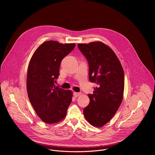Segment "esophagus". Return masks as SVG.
I'll return each mask as SVG.
<instances>
[{"label": "esophagus", "mask_w": 155, "mask_h": 155, "mask_svg": "<svg viewBox=\"0 0 155 155\" xmlns=\"http://www.w3.org/2000/svg\"><path fill=\"white\" fill-rule=\"evenodd\" d=\"M81 93H76V92H74V96L75 97H78V96H80V95H81Z\"/></svg>", "instance_id": "esophagus-1"}]
</instances>
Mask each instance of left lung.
Wrapping results in <instances>:
<instances>
[{
	"instance_id": "left-lung-1",
	"label": "left lung",
	"mask_w": 155,
	"mask_h": 155,
	"mask_svg": "<svg viewBox=\"0 0 155 155\" xmlns=\"http://www.w3.org/2000/svg\"><path fill=\"white\" fill-rule=\"evenodd\" d=\"M89 65V80L94 83L90 102L83 109L86 120L95 127H102L116 114L124 92V75L114 51L101 41L78 44Z\"/></svg>"
}]
</instances>
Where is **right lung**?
<instances>
[{
  "instance_id": "obj_1",
  "label": "right lung",
  "mask_w": 155,
  "mask_h": 155,
  "mask_svg": "<svg viewBox=\"0 0 155 155\" xmlns=\"http://www.w3.org/2000/svg\"><path fill=\"white\" fill-rule=\"evenodd\" d=\"M75 43L47 41L36 50L30 61L27 75L29 101L37 115L46 123L63 120L72 102V93L55 85L63 58L75 48Z\"/></svg>"
}]
</instances>
